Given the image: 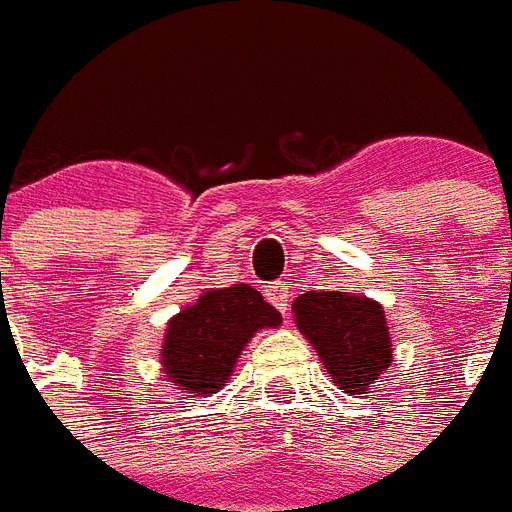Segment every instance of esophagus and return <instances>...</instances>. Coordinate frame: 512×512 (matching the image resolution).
Returning <instances> with one entry per match:
<instances>
[{
	"label": "esophagus",
	"mask_w": 512,
	"mask_h": 512,
	"mask_svg": "<svg viewBox=\"0 0 512 512\" xmlns=\"http://www.w3.org/2000/svg\"><path fill=\"white\" fill-rule=\"evenodd\" d=\"M266 295L268 301H271L279 312L287 314V309H290V287H287V282H274V285H268Z\"/></svg>",
	"instance_id": "esophagus-1"
}]
</instances>
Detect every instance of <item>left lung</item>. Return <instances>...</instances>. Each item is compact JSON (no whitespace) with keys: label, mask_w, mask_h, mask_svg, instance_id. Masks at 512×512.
<instances>
[{"label":"left lung","mask_w":512,"mask_h":512,"mask_svg":"<svg viewBox=\"0 0 512 512\" xmlns=\"http://www.w3.org/2000/svg\"><path fill=\"white\" fill-rule=\"evenodd\" d=\"M295 323L342 391L361 393L391 366L385 312L372 298L304 293L293 301Z\"/></svg>","instance_id":"8db88e82"}]
</instances>
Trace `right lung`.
<instances>
[{
  "mask_svg": "<svg viewBox=\"0 0 512 512\" xmlns=\"http://www.w3.org/2000/svg\"><path fill=\"white\" fill-rule=\"evenodd\" d=\"M279 323L282 314L255 287L208 290L168 323L162 344L165 374L195 396L219 391L255 331Z\"/></svg>",
  "mask_w": 512,
  "mask_h": 512,
  "instance_id": "1",
  "label": "right lung"
}]
</instances>
